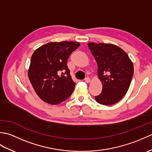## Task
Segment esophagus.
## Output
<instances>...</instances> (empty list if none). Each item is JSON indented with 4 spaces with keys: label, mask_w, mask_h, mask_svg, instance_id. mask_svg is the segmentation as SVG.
Segmentation results:
<instances>
[{
    "label": "esophagus",
    "mask_w": 152,
    "mask_h": 152,
    "mask_svg": "<svg viewBox=\"0 0 152 152\" xmlns=\"http://www.w3.org/2000/svg\"><path fill=\"white\" fill-rule=\"evenodd\" d=\"M85 81H86V82H87V83H89L90 82H91V79H90L89 78H86L85 79Z\"/></svg>",
    "instance_id": "34e87169"
}]
</instances>
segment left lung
<instances>
[{
    "mask_svg": "<svg viewBox=\"0 0 152 152\" xmlns=\"http://www.w3.org/2000/svg\"><path fill=\"white\" fill-rule=\"evenodd\" d=\"M90 51L97 63L98 78L102 84L101 94L95 96L103 105H112L124 97L133 76V64L121 48L112 44L89 42Z\"/></svg>",
    "mask_w": 152,
    "mask_h": 152,
    "instance_id": "left-lung-1",
    "label": "left lung"
}]
</instances>
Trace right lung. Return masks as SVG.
<instances>
[{"label":"right lung","instance_id":"add662e5","mask_svg":"<svg viewBox=\"0 0 152 152\" xmlns=\"http://www.w3.org/2000/svg\"><path fill=\"white\" fill-rule=\"evenodd\" d=\"M80 46L77 42H50L32 55L28 76L34 91L48 104H60L72 94L76 83L67 67V59Z\"/></svg>","mask_w":152,"mask_h":152}]
</instances>
